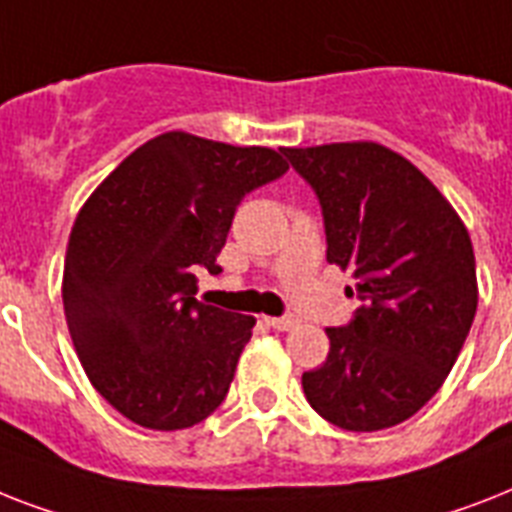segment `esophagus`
Here are the masks:
<instances>
[{
  "mask_svg": "<svg viewBox=\"0 0 512 512\" xmlns=\"http://www.w3.org/2000/svg\"><path fill=\"white\" fill-rule=\"evenodd\" d=\"M267 322L275 327V330H293V327L298 325V320H293V317H269Z\"/></svg>",
  "mask_w": 512,
  "mask_h": 512,
  "instance_id": "obj_1",
  "label": "esophagus"
}]
</instances>
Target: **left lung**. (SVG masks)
<instances>
[{"label": "left lung", "instance_id": "left-lung-1", "mask_svg": "<svg viewBox=\"0 0 512 512\" xmlns=\"http://www.w3.org/2000/svg\"><path fill=\"white\" fill-rule=\"evenodd\" d=\"M314 187L327 261L357 280L346 327L301 375L306 402L343 431H383L431 399L457 362L478 306L463 219L418 166L380 142L282 147Z\"/></svg>", "mask_w": 512, "mask_h": 512}]
</instances>
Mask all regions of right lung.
Returning a JSON list of instances; mask_svg holds the SVG:
<instances>
[{
    "instance_id": "add662e5",
    "label": "right lung",
    "mask_w": 512,
    "mask_h": 512,
    "mask_svg": "<svg viewBox=\"0 0 512 512\" xmlns=\"http://www.w3.org/2000/svg\"><path fill=\"white\" fill-rule=\"evenodd\" d=\"M288 171L272 147L166 132L126 155L73 222L63 306L97 394L153 431H182L224 402L256 325L195 298L222 272L232 216Z\"/></svg>"
}]
</instances>
